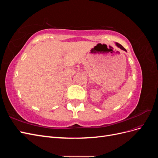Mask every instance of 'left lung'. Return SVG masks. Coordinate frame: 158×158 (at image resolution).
Here are the masks:
<instances>
[{
  "label": "left lung",
  "instance_id": "obj_1",
  "mask_svg": "<svg viewBox=\"0 0 158 158\" xmlns=\"http://www.w3.org/2000/svg\"><path fill=\"white\" fill-rule=\"evenodd\" d=\"M116 45L118 47V48H120L121 49H122V50H123V51H127V50L124 48V47L121 45V44H118V43H116Z\"/></svg>",
  "mask_w": 158,
  "mask_h": 158
}]
</instances>
